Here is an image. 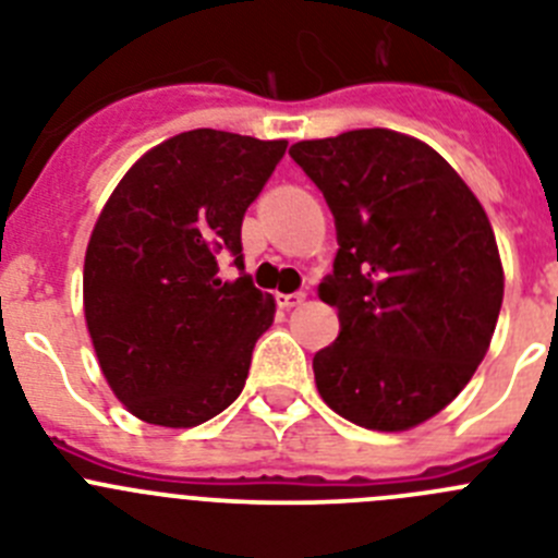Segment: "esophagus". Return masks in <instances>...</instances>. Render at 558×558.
I'll return each mask as SVG.
<instances>
[{"mask_svg": "<svg viewBox=\"0 0 558 558\" xmlns=\"http://www.w3.org/2000/svg\"><path fill=\"white\" fill-rule=\"evenodd\" d=\"M304 299H307L304 293H279L276 295V304H279L282 310H293L299 307V304H304Z\"/></svg>", "mask_w": 558, "mask_h": 558, "instance_id": "obj_1", "label": "esophagus"}]
</instances>
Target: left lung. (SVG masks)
<instances>
[{"instance_id": "1", "label": "left lung", "mask_w": 558, "mask_h": 558, "mask_svg": "<svg viewBox=\"0 0 558 558\" xmlns=\"http://www.w3.org/2000/svg\"><path fill=\"white\" fill-rule=\"evenodd\" d=\"M338 229L318 288L340 335L315 352L322 399L354 425L402 433L445 411L486 357L500 251L475 192L416 136L360 128L290 147Z\"/></svg>"}]
</instances>
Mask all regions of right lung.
<instances>
[{"label": "right lung", "instance_id": "obj_1", "mask_svg": "<svg viewBox=\"0 0 558 558\" xmlns=\"http://www.w3.org/2000/svg\"><path fill=\"white\" fill-rule=\"evenodd\" d=\"M284 140L195 128L133 161L102 206L83 263V315L97 363L128 413L195 427L240 397L276 302L243 268L245 209Z\"/></svg>", "mask_w": 558, "mask_h": 558}]
</instances>
